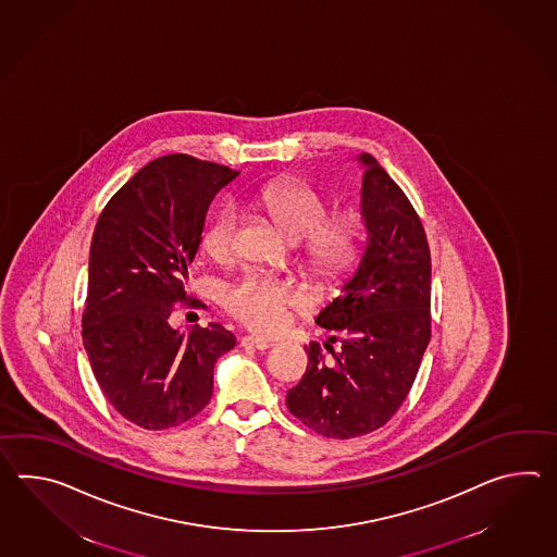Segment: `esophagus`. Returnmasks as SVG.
Instances as JSON below:
<instances>
[{"label":"esophagus","mask_w":557,"mask_h":557,"mask_svg":"<svg viewBox=\"0 0 557 557\" xmlns=\"http://www.w3.org/2000/svg\"><path fill=\"white\" fill-rule=\"evenodd\" d=\"M242 346L253 347V349H261L263 351V349H270L273 346V342L258 337V335H248V337L242 339Z\"/></svg>","instance_id":"esophagus-1"}]
</instances>
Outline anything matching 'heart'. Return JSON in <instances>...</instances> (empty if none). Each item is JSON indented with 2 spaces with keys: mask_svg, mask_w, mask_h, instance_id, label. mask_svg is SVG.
Returning a JSON list of instances; mask_svg holds the SVG:
<instances>
[{
  "mask_svg": "<svg viewBox=\"0 0 557 557\" xmlns=\"http://www.w3.org/2000/svg\"><path fill=\"white\" fill-rule=\"evenodd\" d=\"M256 203L289 242L304 244V260L323 280H339L359 258L361 227L349 213L327 218V203L313 187L294 180H273L256 194ZM201 249L218 263L234 260L237 251V213L223 208L199 235ZM223 308L258 334L282 332L292 313L308 304L294 285L263 275H246L223 287Z\"/></svg>",
  "mask_w": 557,
  "mask_h": 557,
  "instance_id": "obj_1",
  "label": "heart"
}]
</instances>
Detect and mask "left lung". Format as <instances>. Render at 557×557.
<instances>
[{
    "label": "left lung",
    "instance_id": "left-lung-1",
    "mask_svg": "<svg viewBox=\"0 0 557 557\" xmlns=\"http://www.w3.org/2000/svg\"><path fill=\"white\" fill-rule=\"evenodd\" d=\"M359 161L366 165L368 246L344 294L315 318L343 335V349L323 344L327 359L311 342L308 370L285 397L292 416L334 440L375 432L392 420L432 337V256L420 215L375 158L361 153Z\"/></svg>",
    "mask_w": 557,
    "mask_h": 557
}]
</instances>
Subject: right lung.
Masks as SVG:
<instances>
[{
  "label": "right lung",
  "instance_id": "right-lung-1",
  "mask_svg": "<svg viewBox=\"0 0 557 557\" xmlns=\"http://www.w3.org/2000/svg\"><path fill=\"white\" fill-rule=\"evenodd\" d=\"M237 172L172 153L149 161L99 213L82 335L108 401L144 430H168L208 406L213 366L235 346L220 323L180 334L173 311L194 308L187 265L206 213Z\"/></svg>",
  "mask_w": 557,
  "mask_h": 557
}]
</instances>
